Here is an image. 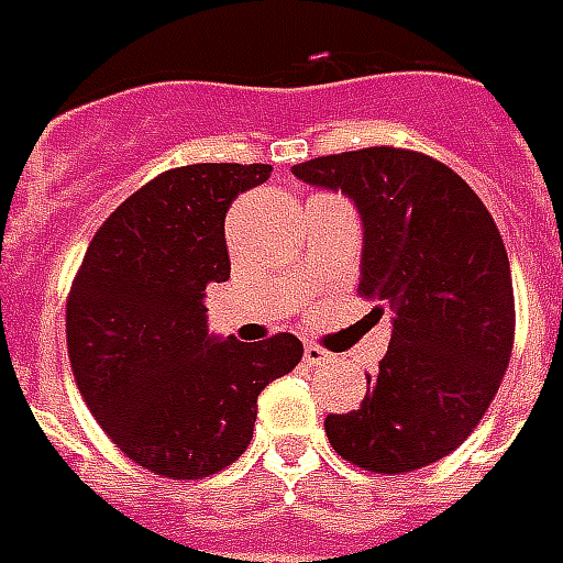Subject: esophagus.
<instances>
[{"instance_id": "obj_1", "label": "esophagus", "mask_w": 563, "mask_h": 563, "mask_svg": "<svg viewBox=\"0 0 563 563\" xmlns=\"http://www.w3.org/2000/svg\"><path fill=\"white\" fill-rule=\"evenodd\" d=\"M303 361H307L310 366H322V364H331V361H336V357L331 355L328 349H322V345L310 343V345H303Z\"/></svg>"}]
</instances>
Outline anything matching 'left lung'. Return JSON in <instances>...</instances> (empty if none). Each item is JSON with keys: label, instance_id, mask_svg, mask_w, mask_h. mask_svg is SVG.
Instances as JSON below:
<instances>
[{"label": "left lung", "instance_id": "obj_1", "mask_svg": "<svg viewBox=\"0 0 563 563\" xmlns=\"http://www.w3.org/2000/svg\"><path fill=\"white\" fill-rule=\"evenodd\" d=\"M307 185L355 199L364 220L357 295L394 313L361 409L328 415L343 460L376 474L423 468L460 448L510 364L516 303L501 232L451 166L373 145L295 164Z\"/></svg>", "mask_w": 563, "mask_h": 563}]
</instances>
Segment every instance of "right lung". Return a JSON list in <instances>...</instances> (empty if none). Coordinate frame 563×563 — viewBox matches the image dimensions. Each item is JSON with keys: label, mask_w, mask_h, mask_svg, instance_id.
<instances>
[{"label": "right lung", "mask_w": 563, "mask_h": 563, "mask_svg": "<svg viewBox=\"0 0 563 563\" xmlns=\"http://www.w3.org/2000/svg\"><path fill=\"white\" fill-rule=\"evenodd\" d=\"M268 164L166 169L103 220L65 307L86 406L119 451L169 481H202L247 451L262 387L301 361L295 334L211 340L206 286L229 280L223 220Z\"/></svg>", "instance_id": "1"}]
</instances>
